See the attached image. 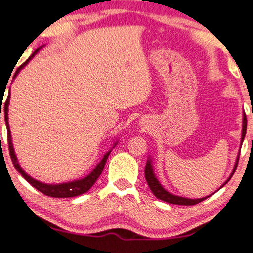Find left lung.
<instances>
[{
	"instance_id": "obj_1",
	"label": "left lung",
	"mask_w": 253,
	"mask_h": 253,
	"mask_svg": "<svg viewBox=\"0 0 253 253\" xmlns=\"http://www.w3.org/2000/svg\"><path fill=\"white\" fill-rule=\"evenodd\" d=\"M245 134H247V116H245V113H243V126H242V138H241L242 142H241V144L243 143ZM238 158H240V154H238L237 158H236V163H235V166H234V169H233L232 174H230V176L228 177V179H227L226 182L223 183L220 188H222L227 182H228L230 179H232L233 174L235 173V170H236V167H237V164H238ZM144 173H145V180H147L148 186L151 189L152 194H154L157 198L162 199V201H164V202L170 203V204H176V205H195V204H198L199 202L204 201V199H206L208 197L211 196V195H210V196H206V197H203V198L191 199V198L176 196V195H173V194L169 193V191L164 189L162 184L159 183V181L157 180V177H156L155 173H154V169H152V164H151V159L150 158H148L147 165H145ZM220 188H219V189H220Z\"/></svg>"
}]
</instances>
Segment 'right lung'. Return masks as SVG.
I'll return each instance as SVG.
<instances>
[{
	"mask_svg": "<svg viewBox=\"0 0 253 253\" xmlns=\"http://www.w3.org/2000/svg\"><path fill=\"white\" fill-rule=\"evenodd\" d=\"M41 48L42 47L37 49V50H35L33 54H32V56L30 57V58H28L26 62L23 64V65H20L18 67V70L16 71L15 77H13V78L17 77V74L19 73V71L23 69V67L26 65L28 62H30V59L33 58L34 55L37 54V52L40 50ZM9 102H10V91H9L8 98H6V101L4 103V119H5L6 130H8V144H9L10 157H11V161H12L13 166H15V169L21 174V176H23L24 179L26 180L28 183L31 184V186H33L35 189H38L39 191H41L42 194L47 195V196H50V197H56V198L76 197V196H79V195H83L84 193H87V191L89 190L92 186H94V183L96 182V180L98 179L99 175H101V173L103 172V169H104V166H105L106 159H108L111 150L106 152V154L104 155V157H103L102 161L97 164V166H96L95 169L91 170V173L88 174L86 177H84V179L76 180V181H71V182H66V183H59V184H47V183L40 182V181L35 180L32 176L28 175L27 173H25V170L21 169L20 165L18 164V161H17L15 150H13L12 141H11V131H10L9 123H8V106H9ZM1 103H2V98H1ZM1 109H2V106H1ZM0 116H1V112H0ZM0 119H1V117H0ZM116 144H117V142H116L115 144H113L112 148H115Z\"/></svg>",
	"mask_w": 253,
	"mask_h": 253,
	"instance_id": "add662e5",
	"label": "right lung"
}]
</instances>
